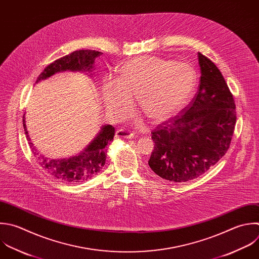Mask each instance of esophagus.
Masks as SVG:
<instances>
[{"label":"esophagus","instance_id":"obj_1","mask_svg":"<svg viewBox=\"0 0 259 259\" xmlns=\"http://www.w3.org/2000/svg\"><path fill=\"white\" fill-rule=\"evenodd\" d=\"M116 138H124V139H133L135 137V134L125 130V128H119L115 133Z\"/></svg>","mask_w":259,"mask_h":259}]
</instances>
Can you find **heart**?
<instances>
[{
	"label": "heart",
	"mask_w": 259,
	"mask_h": 259,
	"mask_svg": "<svg viewBox=\"0 0 259 259\" xmlns=\"http://www.w3.org/2000/svg\"><path fill=\"white\" fill-rule=\"evenodd\" d=\"M195 85V73L189 65L143 56L124 63L116 80L104 78L100 96L113 115L124 114L132 107V99H138L141 111L159 121L187 104Z\"/></svg>",
	"instance_id": "b5f03b06"
}]
</instances>
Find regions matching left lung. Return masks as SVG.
<instances>
[{
  "label": "left lung",
  "instance_id": "obj_1",
  "mask_svg": "<svg viewBox=\"0 0 259 259\" xmlns=\"http://www.w3.org/2000/svg\"><path fill=\"white\" fill-rule=\"evenodd\" d=\"M199 87L191 102L152 131L150 168L171 182L197 178L228 151L236 123L232 93L217 66L198 53Z\"/></svg>",
  "mask_w": 259,
  "mask_h": 259
}]
</instances>
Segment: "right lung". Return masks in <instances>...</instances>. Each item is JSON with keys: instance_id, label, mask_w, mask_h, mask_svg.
Masks as SVG:
<instances>
[{"instance_id": "add662e5", "label": "right lung", "mask_w": 259, "mask_h": 259, "mask_svg": "<svg viewBox=\"0 0 259 259\" xmlns=\"http://www.w3.org/2000/svg\"><path fill=\"white\" fill-rule=\"evenodd\" d=\"M101 55L102 53L100 52L90 50H80L73 52L72 54L65 56L49 65L38 76L36 83L48 79L59 72H92L95 59ZM23 126L30 149L40 166L53 177L59 179L62 182L69 183L82 182L92 178L97 173H99L105 164L107 147L113 141L115 131L114 127L110 124L103 125L96 138L79 155L69 159L54 160L44 157L39 155L38 152H36L28 136L25 116H23Z\"/></svg>"}]
</instances>
